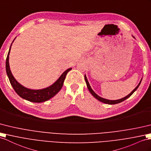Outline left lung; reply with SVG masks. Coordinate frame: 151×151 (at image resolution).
<instances>
[{
    "label": "left lung",
    "mask_w": 151,
    "mask_h": 151,
    "mask_svg": "<svg viewBox=\"0 0 151 151\" xmlns=\"http://www.w3.org/2000/svg\"><path fill=\"white\" fill-rule=\"evenodd\" d=\"M133 37L134 38V37L133 36ZM84 79H85V81H86V85H87V88H88V90L90 91V92L91 93V95H92L93 96L95 99H97V100H99V101L103 102V103H105V104H115L120 103V102L125 101V100H126V99H127V98L131 96V95L132 94H133L136 90H137V88H138V86H139V84H140V83H141V81H142V79H141L140 81H139V84H138V86H137V87H136V88H134V89L133 91H132L129 94L127 95V96H126V97L122 98V99H119V100H108V99H104V98H102V97H100V96H99V95H98L97 94L95 93L94 92V91H93L92 89H91V86H90V84H89V82H88V79H87V78H86V75H84Z\"/></svg>",
    "instance_id": "8db88e82"
}]
</instances>
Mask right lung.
<instances>
[{
    "label": "right lung",
    "mask_w": 151,
    "mask_h": 151,
    "mask_svg": "<svg viewBox=\"0 0 151 151\" xmlns=\"http://www.w3.org/2000/svg\"><path fill=\"white\" fill-rule=\"evenodd\" d=\"M14 40L13 42H14ZM12 45L10 46L9 52L8 54V56H7L6 58V70L7 75H8V77L9 79L10 83L12 84V86H13L14 91H16V93L19 95L20 97L25 99V100L32 102H38V103H39V102L47 101L48 100H49L50 99L53 97L54 95H56L61 89L62 86L63 85V83L65 79L66 76H67V73L72 69V68H70L67 70H66L62 73L60 78H58L56 81L52 85H50L49 87L43 88V89L41 90L29 89V88L24 87V86H22V84L18 83L15 79V78H14L12 72H11L9 64V55L10 53Z\"/></svg>",
    "instance_id": "add662e5"
}]
</instances>
